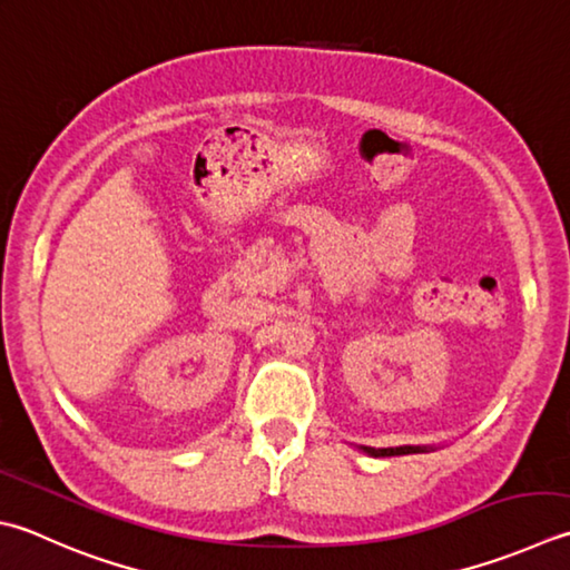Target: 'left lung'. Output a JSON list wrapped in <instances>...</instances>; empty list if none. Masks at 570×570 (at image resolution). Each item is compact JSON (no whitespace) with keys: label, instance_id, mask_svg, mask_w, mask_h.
Listing matches in <instances>:
<instances>
[{"label":"left lung","instance_id":"8db88e82","mask_svg":"<svg viewBox=\"0 0 570 570\" xmlns=\"http://www.w3.org/2000/svg\"><path fill=\"white\" fill-rule=\"evenodd\" d=\"M363 452H367L371 456H397V454H417V452H428V448H412V444H405V448H363Z\"/></svg>","mask_w":570,"mask_h":570}]
</instances>
